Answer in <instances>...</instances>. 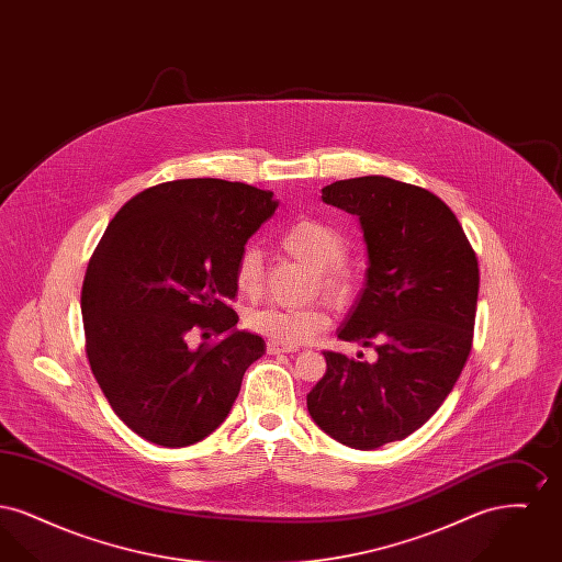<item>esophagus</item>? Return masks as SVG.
Returning <instances> with one entry per match:
<instances>
[{
    "label": "esophagus",
    "mask_w": 562,
    "mask_h": 562,
    "mask_svg": "<svg viewBox=\"0 0 562 562\" xmlns=\"http://www.w3.org/2000/svg\"><path fill=\"white\" fill-rule=\"evenodd\" d=\"M296 348H289V346H280L276 341H268V353L271 356H280V353H294Z\"/></svg>",
    "instance_id": "obj_1"
}]
</instances>
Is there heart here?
I'll return each instance as SVG.
<instances>
[{
  "label": "heart",
  "instance_id": "obj_1",
  "mask_svg": "<svg viewBox=\"0 0 562 562\" xmlns=\"http://www.w3.org/2000/svg\"><path fill=\"white\" fill-rule=\"evenodd\" d=\"M280 246L296 259L316 269L314 286L322 289L335 303L348 301L358 289V271L346 257V236L314 216L293 221L280 236ZM234 282L244 296H259L266 286V257L255 244H246L236 257ZM328 312L322 305L284 307L268 305L246 314V326L280 346H299L316 339L328 326Z\"/></svg>",
  "mask_w": 562,
  "mask_h": 562
}]
</instances>
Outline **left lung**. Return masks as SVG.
Wrapping results in <instances>:
<instances>
[{
	"label": "left lung",
	"mask_w": 562,
	"mask_h": 562,
	"mask_svg": "<svg viewBox=\"0 0 562 562\" xmlns=\"http://www.w3.org/2000/svg\"><path fill=\"white\" fill-rule=\"evenodd\" d=\"M322 200L360 218L367 286L339 339L376 356L324 351L326 374L307 411L341 445L371 451L422 428L451 394L474 339L479 259L453 211L428 189L358 177L326 186Z\"/></svg>",
	"instance_id": "8db88e82"
}]
</instances>
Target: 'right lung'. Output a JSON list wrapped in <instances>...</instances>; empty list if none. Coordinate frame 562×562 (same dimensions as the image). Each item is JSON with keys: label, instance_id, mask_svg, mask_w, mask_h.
<instances>
[{"label": "right lung", "instance_id": "1", "mask_svg": "<svg viewBox=\"0 0 562 562\" xmlns=\"http://www.w3.org/2000/svg\"><path fill=\"white\" fill-rule=\"evenodd\" d=\"M271 191L181 179L136 193L109 223L81 286L86 356L115 415L160 447L218 428L266 353L236 330V257L276 211ZM224 335L191 349L188 339Z\"/></svg>", "mask_w": 562, "mask_h": 562}]
</instances>
